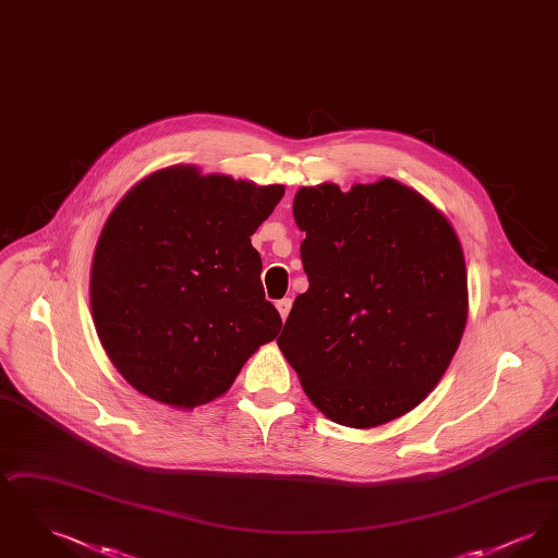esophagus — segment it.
I'll use <instances>...</instances> for the list:
<instances>
[{
  "label": "esophagus",
  "instance_id": "34e87169",
  "mask_svg": "<svg viewBox=\"0 0 558 558\" xmlns=\"http://www.w3.org/2000/svg\"><path fill=\"white\" fill-rule=\"evenodd\" d=\"M276 307H278V312H280L282 319H287L289 318V312H291L292 301L291 299H280V301L276 303Z\"/></svg>",
  "mask_w": 558,
  "mask_h": 558
}]
</instances>
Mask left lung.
Instances as JSON below:
<instances>
[{
	"instance_id": "8db88e82",
	"label": "left lung",
	"mask_w": 558,
	"mask_h": 558,
	"mask_svg": "<svg viewBox=\"0 0 558 558\" xmlns=\"http://www.w3.org/2000/svg\"><path fill=\"white\" fill-rule=\"evenodd\" d=\"M310 289L278 337L303 391L332 423L372 428L437 387L469 316L462 244L423 194L383 178L299 187Z\"/></svg>"
}]
</instances>
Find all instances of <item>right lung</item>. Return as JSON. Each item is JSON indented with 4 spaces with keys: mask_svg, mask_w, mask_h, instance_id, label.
Segmentation results:
<instances>
[{
    "mask_svg": "<svg viewBox=\"0 0 558 558\" xmlns=\"http://www.w3.org/2000/svg\"><path fill=\"white\" fill-rule=\"evenodd\" d=\"M284 196L194 165L142 178L92 259V316L112 366L146 398L194 410L221 398L282 328L251 236Z\"/></svg>",
    "mask_w": 558,
    "mask_h": 558,
    "instance_id": "right-lung-1",
    "label": "right lung"
}]
</instances>
